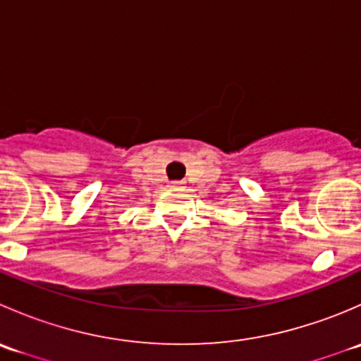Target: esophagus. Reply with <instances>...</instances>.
<instances>
[{"instance_id":"1","label":"esophagus","mask_w":361,"mask_h":361,"mask_svg":"<svg viewBox=\"0 0 361 361\" xmlns=\"http://www.w3.org/2000/svg\"><path fill=\"white\" fill-rule=\"evenodd\" d=\"M169 187L171 188H183V187H181V181H173V183H171Z\"/></svg>"}]
</instances>
